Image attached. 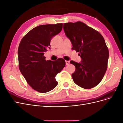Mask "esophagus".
<instances>
[{
    "label": "esophagus",
    "instance_id": "34e87169",
    "mask_svg": "<svg viewBox=\"0 0 123 123\" xmlns=\"http://www.w3.org/2000/svg\"><path fill=\"white\" fill-rule=\"evenodd\" d=\"M70 64V62L69 61H66V65H69Z\"/></svg>",
    "mask_w": 123,
    "mask_h": 123
}]
</instances>
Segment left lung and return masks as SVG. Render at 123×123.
Masks as SVG:
<instances>
[{
	"label": "left lung",
	"instance_id": "left-lung-1",
	"mask_svg": "<svg viewBox=\"0 0 123 123\" xmlns=\"http://www.w3.org/2000/svg\"><path fill=\"white\" fill-rule=\"evenodd\" d=\"M63 28L72 50L79 52L81 59L79 63L70 62L75 67L72 74L74 82L84 89L95 87L107 69L109 51L105 39L98 32L80 21L65 23Z\"/></svg>",
	"mask_w": 123,
	"mask_h": 123
}]
</instances>
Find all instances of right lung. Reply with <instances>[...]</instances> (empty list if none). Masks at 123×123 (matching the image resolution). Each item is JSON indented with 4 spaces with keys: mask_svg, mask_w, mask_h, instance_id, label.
I'll list each match as a JSON object with an SVG mask.
<instances>
[{
    "mask_svg": "<svg viewBox=\"0 0 123 123\" xmlns=\"http://www.w3.org/2000/svg\"><path fill=\"white\" fill-rule=\"evenodd\" d=\"M62 24L43 25L33 29L21 39L18 49L19 68L28 84L40 93L57 85L55 76L65 67L64 59L46 61L43 55L50 49V42L62 31Z\"/></svg>",
    "mask_w": 123,
    "mask_h": 123,
    "instance_id": "right-lung-1",
    "label": "right lung"
}]
</instances>
